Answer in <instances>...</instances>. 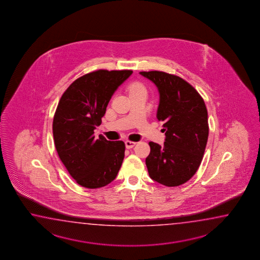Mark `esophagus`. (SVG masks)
Here are the masks:
<instances>
[{"label": "esophagus", "instance_id": "esophagus-1", "mask_svg": "<svg viewBox=\"0 0 260 260\" xmlns=\"http://www.w3.org/2000/svg\"><path fill=\"white\" fill-rule=\"evenodd\" d=\"M136 145V142H133V141H129V140H126L125 141V147H126V149H132L133 147Z\"/></svg>", "mask_w": 260, "mask_h": 260}]
</instances>
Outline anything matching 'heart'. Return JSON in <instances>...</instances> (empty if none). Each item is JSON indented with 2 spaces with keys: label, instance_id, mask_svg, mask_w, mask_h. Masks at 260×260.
<instances>
[{
  "label": "heart",
  "instance_id": "b5f03b06",
  "mask_svg": "<svg viewBox=\"0 0 260 260\" xmlns=\"http://www.w3.org/2000/svg\"><path fill=\"white\" fill-rule=\"evenodd\" d=\"M144 89L143 85L138 83H134L129 86V93L130 92H135V91H138V90H141Z\"/></svg>",
  "mask_w": 260,
  "mask_h": 260
}]
</instances>
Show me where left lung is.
<instances>
[{"label":"left lung","instance_id":"left-lung-1","mask_svg":"<svg viewBox=\"0 0 260 260\" xmlns=\"http://www.w3.org/2000/svg\"><path fill=\"white\" fill-rule=\"evenodd\" d=\"M160 94L158 121L164 122L162 146L149 142V177L167 187L187 182L197 172L208 139V114L199 93L182 78L166 72H141Z\"/></svg>","mask_w":260,"mask_h":260}]
</instances>
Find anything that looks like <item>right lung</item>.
<instances>
[{"mask_svg": "<svg viewBox=\"0 0 260 260\" xmlns=\"http://www.w3.org/2000/svg\"><path fill=\"white\" fill-rule=\"evenodd\" d=\"M132 71L100 70L78 78L62 94L53 121L55 149L76 182L84 188L105 187L113 181L124 158L122 141L95 139L94 130L112 94Z\"/></svg>", "mask_w": 260, "mask_h": 260, "instance_id": "add662e5", "label": "right lung"}]
</instances>
